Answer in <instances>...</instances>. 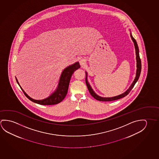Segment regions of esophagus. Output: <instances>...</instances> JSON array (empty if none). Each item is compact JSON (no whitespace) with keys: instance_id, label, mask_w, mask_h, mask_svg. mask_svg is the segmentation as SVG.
Instances as JSON below:
<instances>
[{"instance_id":"34e87169","label":"esophagus","mask_w":159,"mask_h":159,"mask_svg":"<svg viewBox=\"0 0 159 159\" xmlns=\"http://www.w3.org/2000/svg\"><path fill=\"white\" fill-rule=\"evenodd\" d=\"M86 60L84 59V58H82V59H81V60L80 61V63L81 66H83L86 64Z\"/></svg>"}]
</instances>
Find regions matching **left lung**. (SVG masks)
<instances>
[{
  "label": "left lung",
  "instance_id": "obj_1",
  "mask_svg": "<svg viewBox=\"0 0 159 159\" xmlns=\"http://www.w3.org/2000/svg\"><path fill=\"white\" fill-rule=\"evenodd\" d=\"M130 36H131V39L133 41L134 43V46H135V52H136V77L134 79L133 83L131 84V86H130V87L129 88L128 90H126L124 93L118 95V96H115V97H102L101 96H99L97 94L94 92L93 90L92 89V88L91 87L90 84L88 83V81H87V72H86V85L87 86V88L88 89V91L89 92V93L91 94L92 96L94 98L96 99L97 100L99 101H102V102H109V101H115V100H117L121 98H123L125 96H126V95L128 94L131 91V89H133L134 87V85L135 84V83H136V82L138 80V79L139 78V76L141 73V60L140 58V56H139V48H138V46L137 44L136 40L133 37V36L131 35V33H130Z\"/></svg>",
  "mask_w": 159,
  "mask_h": 159
}]
</instances>
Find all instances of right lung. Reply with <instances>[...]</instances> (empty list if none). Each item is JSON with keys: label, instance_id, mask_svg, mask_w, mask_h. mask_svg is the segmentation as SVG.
Returning <instances> with one entry per match:
<instances>
[{"label": "right lung", "instance_id": "right-lung-1", "mask_svg": "<svg viewBox=\"0 0 159 159\" xmlns=\"http://www.w3.org/2000/svg\"><path fill=\"white\" fill-rule=\"evenodd\" d=\"M80 65L78 62L74 63L73 65L69 66L62 71L60 79L59 80L57 88L53 93L51 94L48 98L43 99L42 100H36L31 98L26 93L25 91H24L23 88L21 87L19 83L18 82L17 78L16 80L20 88L23 91L24 94L29 99L36 103L39 104L41 105H53L60 103L61 102L63 101V99L65 98L66 94L68 91V86L70 81L71 80V76L73 72L79 68H80Z\"/></svg>", "mask_w": 159, "mask_h": 159}]
</instances>
